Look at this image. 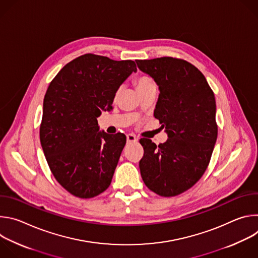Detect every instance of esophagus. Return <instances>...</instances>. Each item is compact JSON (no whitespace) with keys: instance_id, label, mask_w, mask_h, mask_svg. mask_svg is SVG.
Instances as JSON below:
<instances>
[{"instance_id":"esophagus-1","label":"esophagus","mask_w":258,"mask_h":258,"mask_svg":"<svg viewBox=\"0 0 258 258\" xmlns=\"http://www.w3.org/2000/svg\"><path fill=\"white\" fill-rule=\"evenodd\" d=\"M126 141H127V143L137 142V141H138V138H137L135 135H133V134H127V135H126Z\"/></svg>"}]
</instances>
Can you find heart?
Instances as JSON below:
<instances>
[{
	"instance_id": "1",
	"label": "heart",
	"mask_w": 258,
	"mask_h": 258,
	"mask_svg": "<svg viewBox=\"0 0 258 258\" xmlns=\"http://www.w3.org/2000/svg\"><path fill=\"white\" fill-rule=\"evenodd\" d=\"M150 86H155V83L154 81L149 78V77H146V76H142V77H139L137 80H136V88L138 91H141L145 88H148Z\"/></svg>"
}]
</instances>
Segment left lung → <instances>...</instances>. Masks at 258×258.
Segmentation results:
<instances>
[{
	"label": "left lung",
	"instance_id": "8db88e82",
	"mask_svg": "<svg viewBox=\"0 0 258 258\" xmlns=\"http://www.w3.org/2000/svg\"><path fill=\"white\" fill-rule=\"evenodd\" d=\"M159 89L154 110L168 139L158 147L141 139L140 170L145 185L163 197L187 191L206 170L217 138L216 104L201 71L172 57L137 60Z\"/></svg>",
	"mask_w": 258,
	"mask_h": 258
}]
</instances>
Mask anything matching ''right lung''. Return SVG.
I'll use <instances>...</instances> for the list:
<instances>
[{
    "mask_svg": "<svg viewBox=\"0 0 258 258\" xmlns=\"http://www.w3.org/2000/svg\"><path fill=\"white\" fill-rule=\"evenodd\" d=\"M136 71L132 60L86 54L67 63L51 82L40 140L53 175L70 194L93 198L111 183L126 138L100 132L97 118L112 109L117 90Z\"/></svg>",
    "mask_w": 258,
    "mask_h": 258,
    "instance_id": "obj_1",
    "label": "right lung"
}]
</instances>
